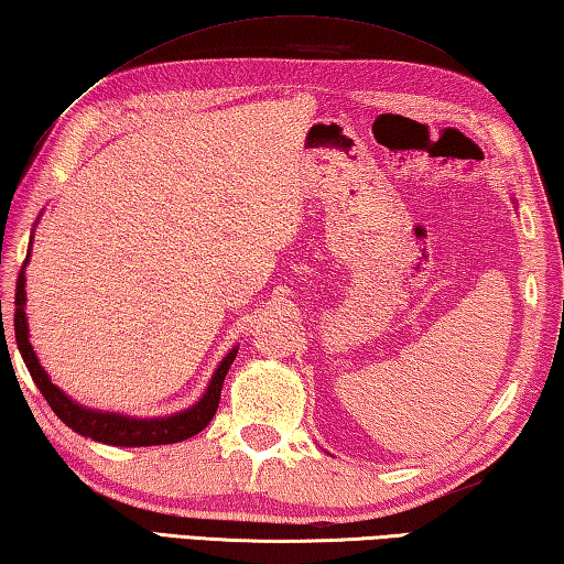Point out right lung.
Returning a JSON list of instances; mask_svg holds the SVG:
<instances>
[{
  "label": "right lung",
  "instance_id": "add662e5",
  "mask_svg": "<svg viewBox=\"0 0 564 564\" xmlns=\"http://www.w3.org/2000/svg\"><path fill=\"white\" fill-rule=\"evenodd\" d=\"M26 263H29V253H26V261L17 279L14 337H17L19 352H22V357H24V365L29 367V375L34 377L39 392L44 394L48 406L54 409V414L61 419V422H64L68 429H74V432L80 436H88V438H94V442H104L110 446L177 444V442H184V438L199 434L202 429L212 422V416L217 414V406H219L224 377H227L234 357H237V352H239L237 347L229 350V355L224 357L217 370H214L207 392L202 394L199 402L192 404L189 409H184V412L170 414V416L132 419V416L116 414V412H98V409H88L84 404L74 402L68 394L61 392V389L48 380L46 370L39 365V357L34 352L32 343H29V325H26V311H24V305H26V291H24Z\"/></svg>",
  "mask_w": 564,
  "mask_h": 564
}]
</instances>
